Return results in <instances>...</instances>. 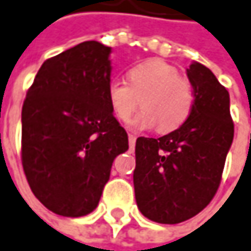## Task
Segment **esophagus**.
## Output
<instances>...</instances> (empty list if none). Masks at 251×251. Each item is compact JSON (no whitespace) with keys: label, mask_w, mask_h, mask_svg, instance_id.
<instances>
[{"label":"esophagus","mask_w":251,"mask_h":251,"mask_svg":"<svg viewBox=\"0 0 251 251\" xmlns=\"http://www.w3.org/2000/svg\"><path fill=\"white\" fill-rule=\"evenodd\" d=\"M135 144H136V138L133 135H129V147H130V149L135 148Z\"/></svg>","instance_id":"1"}]
</instances>
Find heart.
Returning a JSON list of instances; mask_svg holds the SVG:
<instances>
[{
  "instance_id": "b5f03b06",
  "label": "heart",
  "mask_w": 251,
  "mask_h": 251,
  "mask_svg": "<svg viewBox=\"0 0 251 251\" xmlns=\"http://www.w3.org/2000/svg\"><path fill=\"white\" fill-rule=\"evenodd\" d=\"M106 98L121 122H127L139 100L144 110L132 121V129L148 130L158 125L161 132H171L182 125L194 106L193 86L178 70L162 60H148L127 72V83L110 80Z\"/></svg>"
}]
</instances>
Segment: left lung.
<instances>
[{
  "mask_svg": "<svg viewBox=\"0 0 251 251\" xmlns=\"http://www.w3.org/2000/svg\"><path fill=\"white\" fill-rule=\"evenodd\" d=\"M187 76L194 92L188 119L158 139L138 138L135 147L138 208L161 224L182 223L210 204L234 136L227 89L197 61Z\"/></svg>",
  "mask_w": 251,
  "mask_h": 251,
  "instance_id": "1",
  "label": "left lung"
}]
</instances>
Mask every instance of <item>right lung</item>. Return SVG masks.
Segmentation results:
<instances>
[{
    "instance_id": "right-lung-1",
    "label": "right lung",
    "mask_w": 251,
    "mask_h": 251,
    "mask_svg": "<svg viewBox=\"0 0 251 251\" xmlns=\"http://www.w3.org/2000/svg\"><path fill=\"white\" fill-rule=\"evenodd\" d=\"M112 49L84 41L40 67L23 104L21 161L35 198L63 217L90 214L127 133L106 98Z\"/></svg>"
}]
</instances>
